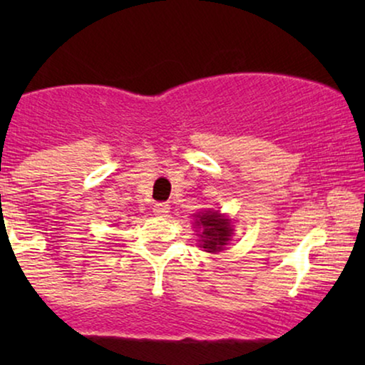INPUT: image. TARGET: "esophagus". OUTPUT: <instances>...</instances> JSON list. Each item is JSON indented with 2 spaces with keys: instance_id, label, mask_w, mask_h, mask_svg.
Here are the masks:
<instances>
[{
  "instance_id": "1",
  "label": "esophagus",
  "mask_w": 365,
  "mask_h": 365,
  "mask_svg": "<svg viewBox=\"0 0 365 365\" xmlns=\"http://www.w3.org/2000/svg\"><path fill=\"white\" fill-rule=\"evenodd\" d=\"M153 211L156 216H166V214L169 212V204L166 202H159V204H154Z\"/></svg>"
}]
</instances>
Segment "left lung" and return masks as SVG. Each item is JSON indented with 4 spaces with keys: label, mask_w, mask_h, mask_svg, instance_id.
<instances>
[{
    "label": "left lung",
    "mask_w": 365,
    "mask_h": 365,
    "mask_svg": "<svg viewBox=\"0 0 365 365\" xmlns=\"http://www.w3.org/2000/svg\"><path fill=\"white\" fill-rule=\"evenodd\" d=\"M196 219L197 226L202 227V247L207 249V252H217L226 246L229 237H231L232 229L229 224V219H224L217 212L207 211L202 212Z\"/></svg>",
    "instance_id": "obj_1"
}]
</instances>
